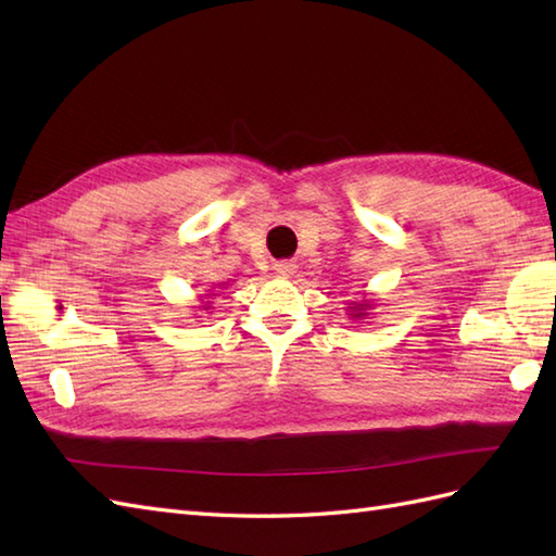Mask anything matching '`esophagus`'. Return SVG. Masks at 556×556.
I'll use <instances>...</instances> for the list:
<instances>
[{"instance_id": "1", "label": "esophagus", "mask_w": 556, "mask_h": 556, "mask_svg": "<svg viewBox=\"0 0 556 556\" xmlns=\"http://www.w3.org/2000/svg\"><path fill=\"white\" fill-rule=\"evenodd\" d=\"M275 271L279 277H291L293 271H296V265H293L291 260H281V263H275Z\"/></svg>"}]
</instances>
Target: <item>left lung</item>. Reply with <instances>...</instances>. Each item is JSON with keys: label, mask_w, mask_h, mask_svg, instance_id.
<instances>
[{"label": "left lung", "mask_w": 556, "mask_h": 556, "mask_svg": "<svg viewBox=\"0 0 556 556\" xmlns=\"http://www.w3.org/2000/svg\"><path fill=\"white\" fill-rule=\"evenodd\" d=\"M370 308H372V301H353L351 303V308H349V315H351V320H356V323H361V320H365V317L370 315Z\"/></svg>", "instance_id": "8db88e82"}]
</instances>
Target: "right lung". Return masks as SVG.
<instances>
[{
  "instance_id": "obj_1",
  "label": "right lung",
  "mask_w": 556,
  "mask_h": 556,
  "mask_svg": "<svg viewBox=\"0 0 556 556\" xmlns=\"http://www.w3.org/2000/svg\"><path fill=\"white\" fill-rule=\"evenodd\" d=\"M200 311H210V303H205V305H203V308H200Z\"/></svg>"
}]
</instances>
